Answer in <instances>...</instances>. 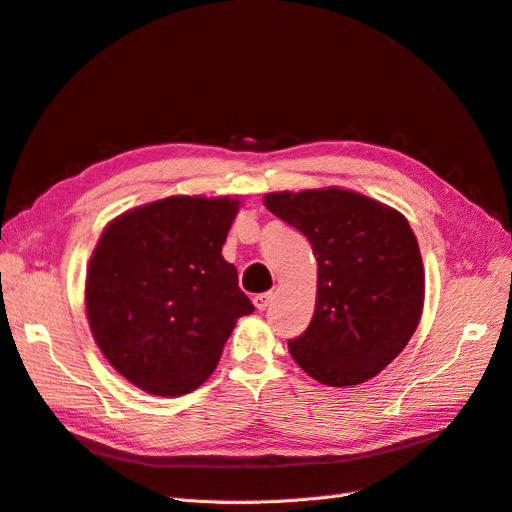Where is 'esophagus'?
<instances>
[{"mask_svg":"<svg viewBox=\"0 0 512 512\" xmlns=\"http://www.w3.org/2000/svg\"><path fill=\"white\" fill-rule=\"evenodd\" d=\"M252 301H254V305L262 312V309H267V307L271 305L273 294H271V292H260V294H256V297H254Z\"/></svg>","mask_w":512,"mask_h":512,"instance_id":"obj_1","label":"esophagus"}]
</instances>
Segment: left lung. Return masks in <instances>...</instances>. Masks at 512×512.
<instances>
[{
  "mask_svg": "<svg viewBox=\"0 0 512 512\" xmlns=\"http://www.w3.org/2000/svg\"><path fill=\"white\" fill-rule=\"evenodd\" d=\"M307 237L318 262L316 309L288 350L329 386L361 384L406 348L423 312V260L401 213L363 194L329 188L265 198Z\"/></svg>",
  "mask_w": 512,
  "mask_h": 512,
  "instance_id": "obj_1",
  "label": "left lung"
}]
</instances>
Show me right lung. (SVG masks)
Here are the masks:
<instances>
[{
  "mask_svg": "<svg viewBox=\"0 0 512 512\" xmlns=\"http://www.w3.org/2000/svg\"><path fill=\"white\" fill-rule=\"evenodd\" d=\"M239 203L170 196L123 213L89 262L85 305L96 344L123 378L153 395H185L220 361L254 312L222 245Z\"/></svg>",
  "mask_w": 512,
  "mask_h": 512,
  "instance_id": "obj_1",
  "label": "right lung"
}]
</instances>
